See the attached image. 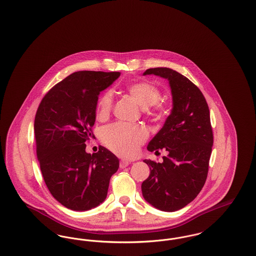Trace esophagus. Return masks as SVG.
I'll return each mask as SVG.
<instances>
[{"label":"esophagus","mask_w":256,"mask_h":256,"mask_svg":"<svg viewBox=\"0 0 256 256\" xmlns=\"http://www.w3.org/2000/svg\"><path fill=\"white\" fill-rule=\"evenodd\" d=\"M132 162L130 161H128V160H121L120 161V168H126V167H128L130 164Z\"/></svg>","instance_id":"34e87169"}]
</instances>
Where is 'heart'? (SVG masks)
Wrapping results in <instances>:
<instances>
[{"label": "heart", "instance_id": "b5f03b06", "mask_svg": "<svg viewBox=\"0 0 256 256\" xmlns=\"http://www.w3.org/2000/svg\"><path fill=\"white\" fill-rule=\"evenodd\" d=\"M128 93L142 108L154 106V112L160 111V91L154 84L146 82H136L128 87ZM113 104L112 93L106 92L98 102L97 115L102 119L110 115ZM146 139V132L140 126L130 124L116 122L102 132L104 143L115 154L124 158H132Z\"/></svg>", "mask_w": 256, "mask_h": 256}]
</instances>
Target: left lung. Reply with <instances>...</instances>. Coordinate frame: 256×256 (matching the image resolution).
<instances>
[{
	"instance_id": "8db88e82",
	"label": "left lung",
	"mask_w": 256,
	"mask_h": 256,
	"mask_svg": "<svg viewBox=\"0 0 256 256\" xmlns=\"http://www.w3.org/2000/svg\"><path fill=\"white\" fill-rule=\"evenodd\" d=\"M143 74L168 80L172 108L146 148L156 152L166 150L167 156L161 163L144 160L150 174L142 183V194L152 206L174 212L190 204L206 180L213 146L210 113L200 90L182 74L158 67Z\"/></svg>"
}]
</instances>
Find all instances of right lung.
<instances>
[{
	"instance_id": "right-lung-1",
	"label": "right lung",
	"mask_w": 256,
	"mask_h": 256,
	"mask_svg": "<svg viewBox=\"0 0 256 256\" xmlns=\"http://www.w3.org/2000/svg\"><path fill=\"white\" fill-rule=\"evenodd\" d=\"M120 72L78 71L54 86L42 98L34 119L37 158L52 196L74 211L100 206L106 198L119 159L104 146L87 154L95 138L98 98Z\"/></svg>"
}]
</instances>
